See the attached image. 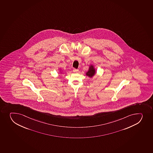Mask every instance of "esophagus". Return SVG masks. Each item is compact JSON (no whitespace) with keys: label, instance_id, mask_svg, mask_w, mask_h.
Masks as SVG:
<instances>
[{"label":"esophagus","instance_id":"obj_1","mask_svg":"<svg viewBox=\"0 0 153 153\" xmlns=\"http://www.w3.org/2000/svg\"><path fill=\"white\" fill-rule=\"evenodd\" d=\"M78 71H79V70L77 69H73V71L74 72H78Z\"/></svg>","mask_w":153,"mask_h":153}]
</instances>
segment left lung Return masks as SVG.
<instances>
[{
  "label": "left lung",
  "mask_w": 153,
  "mask_h": 153,
  "mask_svg": "<svg viewBox=\"0 0 153 153\" xmlns=\"http://www.w3.org/2000/svg\"><path fill=\"white\" fill-rule=\"evenodd\" d=\"M95 69L94 68L93 65H90V66L89 67L88 71H87L86 73V75L87 76H88V77L92 78L93 76L95 74Z\"/></svg>",
  "instance_id": "left-lung-1"
}]
</instances>
